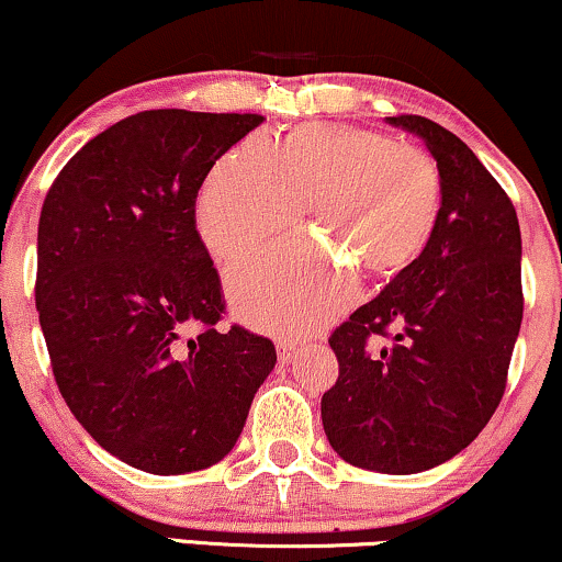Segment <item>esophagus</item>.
Listing matches in <instances>:
<instances>
[{
	"mask_svg": "<svg viewBox=\"0 0 562 562\" xmlns=\"http://www.w3.org/2000/svg\"><path fill=\"white\" fill-rule=\"evenodd\" d=\"M277 358H280V363H293V360L297 358V350L293 345H277Z\"/></svg>",
	"mask_w": 562,
	"mask_h": 562,
	"instance_id": "esophagus-1",
	"label": "esophagus"
}]
</instances>
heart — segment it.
<instances>
[{
  "mask_svg": "<svg viewBox=\"0 0 562 562\" xmlns=\"http://www.w3.org/2000/svg\"><path fill=\"white\" fill-rule=\"evenodd\" d=\"M440 170L430 155L386 134L305 124L269 147L240 142L215 162L196 196V228L217 259H233L293 228L301 204L316 240L236 261L225 285L257 329L303 337L355 301V269L392 277L438 225Z\"/></svg>",
  "mask_w": 562,
  "mask_h": 562,
  "instance_id": "b5f03b06",
  "label": "heart"
}]
</instances>
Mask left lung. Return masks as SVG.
<instances>
[{
  "label": "left lung",
  "instance_id": "obj_1",
  "mask_svg": "<svg viewBox=\"0 0 562 562\" xmlns=\"http://www.w3.org/2000/svg\"><path fill=\"white\" fill-rule=\"evenodd\" d=\"M386 122L436 158L440 215L420 257L334 329L339 379L322 396V423L347 464L417 474L467 449L506 392L524 316L521 231L457 134L425 116Z\"/></svg>",
  "mask_w": 562,
  "mask_h": 562
}]
</instances>
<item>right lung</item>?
I'll return each mask as SVG.
<instances>
[{
	"label": "right lung",
	"instance_id": "1",
	"mask_svg": "<svg viewBox=\"0 0 562 562\" xmlns=\"http://www.w3.org/2000/svg\"><path fill=\"white\" fill-rule=\"evenodd\" d=\"M259 113L142 111L92 137L48 189L35 308L77 423L134 470L217 464L277 363L267 337L215 329L225 301L196 231L210 168Z\"/></svg>",
	"mask_w": 562,
	"mask_h": 562
}]
</instances>
